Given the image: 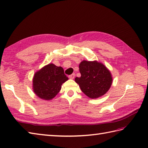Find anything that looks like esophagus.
<instances>
[{
  "mask_svg": "<svg viewBox=\"0 0 148 148\" xmlns=\"http://www.w3.org/2000/svg\"><path fill=\"white\" fill-rule=\"evenodd\" d=\"M74 77H75V74H72L71 75H70V76H69V77L70 78V79H74Z\"/></svg>",
  "mask_w": 148,
  "mask_h": 148,
  "instance_id": "obj_1",
  "label": "esophagus"
}]
</instances>
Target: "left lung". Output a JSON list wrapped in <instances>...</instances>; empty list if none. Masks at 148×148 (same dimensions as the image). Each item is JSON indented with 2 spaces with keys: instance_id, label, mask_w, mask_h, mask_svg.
Instances as JSON below:
<instances>
[{
  "instance_id": "1",
  "label": "left lung",
  "mask_w": 148,
  "mask_h": 148,
  "mask_svg": "<svg viewBox=\"0 0 148 148\" xmlns=\"http://www.w3.org/2000/svg\"><path fill=\"white\" fill-rule=\"evenodd\" d=\"M81 77L75 81L81 91L91 99L104 95L111 86L112 77L109 69L97 61L83 60L79 65Z\"/></svg>"
}]
</instances>
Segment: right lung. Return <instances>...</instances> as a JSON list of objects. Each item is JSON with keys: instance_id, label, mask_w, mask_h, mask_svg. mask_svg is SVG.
<instances>
[{"instance_id": "1", "label": "right lung", "mask_w": 148, "mask_h": 148, "mask_svg": "<svg viewBox=\"0 0 148 148\" xmlns=\"http://www.w3.org/2000/svg\"><path fill=\"white\" fill-rule=\"evenodd\" d=\"M67 80L64 69L49 64L34 74L32 81L34 92L39 98L49 100L57 95L62 84Z\"/></svg>"}]
</instances>
